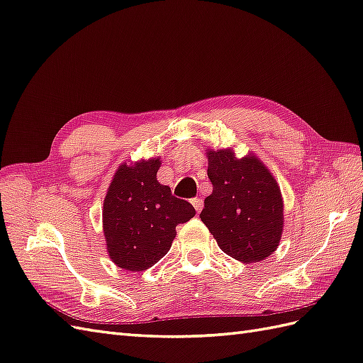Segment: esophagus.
Wrapping results in <instances>:
<instances>
[{
  "mask_svg": "<svg viewBox=\"0 0 363 363\" xmlns=\"http://www.w3.org/2000/svg\"><path fill=\"white\" fill-rule=\"evenodd\" d=\"M191 203H192V206L196 208V211H197V212H200V211H201V208H203V200H201V199L196 197V199H192V200H191Z\"/></svg>",
  "mask_w": 363,
  "mask_h": 363,
  "instance_id": "obj_1",
  "label": "esophagus"
}]
</instances>
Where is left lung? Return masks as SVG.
Returning <instances> with one entry per match:
<instances>
[{
  "mask_svg": "<svg viewBox=\"0 0 363 363\" xmlns=\"http://www.w3.org/2000/svg\"><path fill=\"white\" fill-rule=\"evenodd\" d=\"M212 194L200 218L222 251L243 263L267 259L284 229L279 184L255 157L238 158L231 149L208 151Z\"/></svg>",
  "mask_w": 363,
  "mask_h": 363,
  "instance_id": "left-lung-1",
  "label": "left lung"
}]
</instances>
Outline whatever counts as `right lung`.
Here are the masks:
<instances>
[{
  "mask_svg": "<svg viewBox=\"0 0 363 363\" xmlns=\"http://www.w3.org/2000/svg\"><path fill=\"white\" fill-rule=\"evenodd\" d=\"M160 160L121 164L103 205V231L117 267L145 271L169 251L175 228L196 216L186 200L157 182Z\"/></svg>",
  "mask_w": 363,
  "mask_h": 363,
  "instance_id": "add662e5",
  "label": "right lung"
}]
</instances>
